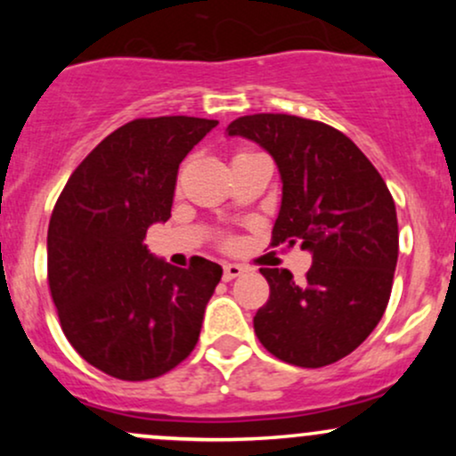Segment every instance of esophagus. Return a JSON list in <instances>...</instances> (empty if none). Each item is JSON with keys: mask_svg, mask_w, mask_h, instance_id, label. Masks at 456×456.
<instances>
[{"mask_svg": "<svg viewBox=\"0 0 456 456\" xmlns=\"http://www.w3.org/2000/svg\"><path fill=\"white\" fill-rule=\"evenodd\" d=\"M242 274H244V268L238 264H227L223 268V281H227V282L238 279V276H242Z\"/></svg>", "mask_w": 456, "mask_h": 456, "instance_id": "34e87169", "label": "esophagus"}]
</instances>
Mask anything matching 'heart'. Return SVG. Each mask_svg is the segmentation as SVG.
Here are the masks:
<instances>
[{
	"mask_svg": "<svg viewBox=\"0 0 456 456\" xmlns=\"http://www.w3.org/2000/svg\"><path fill=\"white\" fill-rule=\"evenodd\" d=\"M240 154H246V151H240ZM240 154H238V156H240Z\"/></svg>",
	"mask_w": 456,
	"mask_h": 456,
	"instance_id": "obj_1",
	"label": "heart"
}]
</instances>
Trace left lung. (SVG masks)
I'll use <instances>...</instances> for the list:
<instances>
[{"label": "left lung", "instance_id": "1", "mask_svg": "<svg viewBox=\"0 0 456 456\" xmlns=\"http://www.w3.org/2000/svg\"><path fill=\"white\" fill-rule=\"evenodd\" d=\"M229 137L259 143L282 182L272 246L300 244L313 255L302 282L289 270L261 268L270 297L255 334L287 364L319 369L352 354L388 306L399 224L379 171L341 130L285 113L233 119Z\"/></svg>", "mask_w": 456, "mask_h": 456}]
</instances>
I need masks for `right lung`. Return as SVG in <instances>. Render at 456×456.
<instances>
[{
    "mask_svg": "<svg viewBox=\"0 0 456 456\" xmlns=\"http://www.w3.org/2000/svg\"><path fill=\"white\" fill-rule=\"evenodd\" d=\"M216 119L165 115L113 130L72 171L46 235L49 289L83 360L124 381L165 375L191 355L223 268H175L143 244L174 206L180 162Z\"/></svg>",
    "mask_w": 456,
    "mask_h": 456,
    "instance_id": "1",
    "label": "right lung"
}]
</instances>
